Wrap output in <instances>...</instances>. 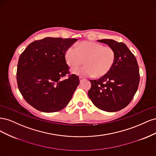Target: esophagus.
I'll return each mask as SVG.
<instances>
[{"instance_id": "esophagus-1", "label": "esophagus", "mask_w": 156, "mask_h": 156, "mask_svg": "<svg viewBox=\"0 0 156 156\" xmlns=\"http://www.w3.org/2000/svg\"><path fill=\"white\" fill-rule=\"evenodd\" d=\"M79 80H80V82L81 83H82L84 80V78H83V77H79Z\"/></svg>"}]
</instances>
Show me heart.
Returning <instances> with one entry per match:
<instances>
[{"label":"heart","instance_id":"obj_1","mask_svg":"<svg viewBox=\"0 0 156 156\" xmlns=\"http://www.w3.org/2000/svg\"><path fill=\"white\" fill-rule=\"evenodd\" d=\"M115 52L110 46L90 41H83L76 45V49L69 47L65 52V59L70 68L77 67L83 63L86 66L74 69V74L84 77H103L109 72L115 60Z\"/></svg>","mask_w":156,"mask_h":156}]
</instances>
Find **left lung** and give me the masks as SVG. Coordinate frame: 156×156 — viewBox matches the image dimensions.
I'll use <instances>...</instances> for the list:
<instances>
[{
  "label": "left lung",
  "mask_w": 156,
  "mask_h": 156,
  "mask_svg": "<svg viewBox=\"0 0 156 156\" xmlns=\"http://www.w3.org/2000/svg\"><path fill=\"white\" fill-rule=\"evenodd\" d=\"M114 49L115 60L106 75L98 80H90L88 95L94 105L101 110L116 112L125 108L137 90L140 75L134 55L122 42L111 39L98 40Z\"/></svg>",
  "instance_id": "8db88e82"
}]
</instances>
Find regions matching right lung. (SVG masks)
<instances>
[{"label":"right lung","instance_id":"right-lung-1","mask_svg":"<svg viewBox=\"0 0 156 156\" xmlns=\"http://www.w3.org/2000/svg\"><path fill=\"white\" fill-rule=\"evenodd\" d=\"M77 39L51 37L36 40L20 56L17 69L18 88L36 109L45 112L62 110L79 84V77L69 74L65 52Z\"/></svg>","mask_w":156,"mask_h":156}]
</instances>
